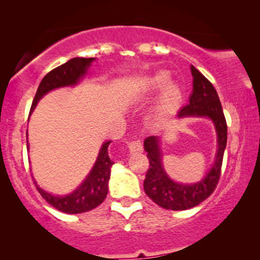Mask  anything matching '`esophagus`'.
Returning a JSON list of instances; mask_svg holds the SVG:
<instances>
[{
  "label": "esophagus",
  "mask_w": 260,
  "mask_h": 260,
  "mask_svg": "<svg viewBox=\"0 0 260 260\" xmlns=\"http://www.w3.org/2000/svg\"><path fill=\"white\" fill-rule=\"evenodd\" d=\"M129 149L131 154H137V152L143 151V144L140 140H135L129 143Z\"/></svg>",
  "instance_id": "obj_1"
}]
</instances>
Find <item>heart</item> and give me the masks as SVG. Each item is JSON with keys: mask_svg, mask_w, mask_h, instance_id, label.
<instances>
[{"mask_svg": "<svg viewBox=\"0 0 260 260\" xmlns=\"http://www.w3.org/2000/svg\"><path fill=\"white\" fill-rule=\"evenodd\" d=\"M168 80L169 73L165 72V71H159V72L143 78L141 81L142 88L147 92H155L164 87L150 115L151 119L156 123L163 122L172 116L176 111L181 98H182V92H181L179 85L174 81L167 83Z\"/></svg>", "mask_w": 260, "mask_h": 260, "instance_id": "1", "label": "heart"}]
</instances>
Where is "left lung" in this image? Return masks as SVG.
<instances>
[{"instance_id":"1","label":"left lung","mask_w":260,"mask_h":260,"mask_svg":"<svg viewBox=\"0 0 260 260\" xmlns=\"http://www.w3.org/2000/svg\"><path fill=\"white\" fill-rule=\"evenodd\" d=\"M193 76V92L189 103L179 111V117H208L214 123L218 134V154L212 169L200 182L181 184L172 181L162 167V155L158 147V137L150 136L144 141V150L148 152L149 169L144 180V191L155 204L172 211L193 208L206 200L218 186L221 166L227 143V123L219 95L214 86L204 74L190 67Z\"/></svg>"}]
</instances>
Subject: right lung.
Returning a JSON list of instances; mask_svg holds the SVG:
<instances>
[{"mask_svg": "<svg viewBox=\"0 0 260 260\" xmlns=\"http://www.w3.org/2000/svg\"><path fill=\"white\" fill-rule=\"evenodd\" d=\"M93 60V58H73L46 74L39 85L37 93H35L29 115L37 106L39 99L47 92L54 90L56 87L77 84L80 78L86 73ZM109 144L110 141L103 144L97 162L92 168L91 173L72 194L66 195V197H54V195L48 194L47 191L41 189L35 183L41 197L58 211L67 213V214L88 212L101 205L108 194L110 170H111V166L115 163L110 159L108 150Z\"/></svg>", "mask_w": 260, "mask_h": 260, "instance_id": "1", "label": "right lung"}]
</instances>
